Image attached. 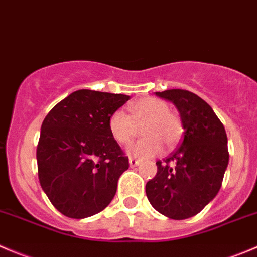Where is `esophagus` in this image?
Here are the masks:
<instances>
[{
    "mask_svg": "<svg viewBox=\"0 0 257 257\" xmlns=\"http://www.w3.org/2000/svg\"><path fill=\"white\" fill-rule=\"evenodd\" d=\"M139 164V161L136 158H129V166L131 167H137Z\"/></svg>",
    "mask_w": 257,
    "mask_h": 257,
    "instance_id": "obj_1",
    "label": "esophagus"
}]
</instances>
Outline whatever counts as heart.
<instances>
[{"label":"heart","instance_id":"1","mask_svg":"<svg viewBox=\"0 0 257 257\" xmlns=\"http://www.w3.org/2000/svg\"><path fill=\"white\" fill-rule=\"evenodd\" d=\"M131 114L121 109L114 111L109 118V132L119 144L131 143L137 134L138 125L146 123L143 134L147 138L139 139L128 147L126 153L133 158H151L167 147H174L181 139L183 126L179 116L169 110V105L158 98H143L131 105Z\"/></svg>","mask_w":257,"mask_h":257}]
</instances>
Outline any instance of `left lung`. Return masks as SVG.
Wrapping results in <instances>:
<instances>
[{"label": "left lung", "mask_w": 257, "mask_h": 257, "mask_svg": "<svg viewBox=\"0 0 257 257\" xmlns=\"http://www.w3.org/2000/svg\"><path fill=\"white\" fill-rule=\"evenodd\" d=\"M156 95L176 105L184 133L178 148L156 163L158 171L147 182L146 193L159 213L186 220L201 212L220 191L228 166L227 136L213 109L196 94L171 89Z\"/></svg>", "instance_id": "obj_1"}]
</instances>
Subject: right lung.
Listing matches in <instances>:
<instances>
[{
	"instance_id": "right-lung-1",
	"label": "right lung",
	"mask_w": 257,
	"mask_h": 257,
	"mask_svg": "<svg viewBox=\"0 0 257 257\" xmlns=\"http://www.w3.org/2000/svg\"><path fill=\"white\" fill-rule=\"evenodd\" d=\"M129 95L81 89L44 119L36 151L42 189L59 212L86 218L103 211L116 193L128 157L109 132V118Z\"/></svg>"
}]
</instances>
